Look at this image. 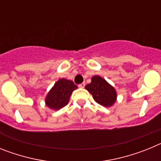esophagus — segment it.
I'll use <instances>...</instances> for the list:
<instances>
[{
    "label": "esophagus",
    "instance_id": "esophagus-1",
    "mask_svg": "<svg viewBox=\"0 0 161 161\" xmlns=\"http://www.w3.org/2000/svg\"><path fill=\"white\" fill-rule=\"evenodd\" d=\"M85 82H83V83H81V84H80V85H78V87L81 88V89L85 88Z\"/></svg>",
    "mask_w": 161,
    "mask_h": 161
}]
</instances>
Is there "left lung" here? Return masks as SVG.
<instances>
[{"label":"left lung","instance_id":"1","mask_svg":"<svg viewBox=\"0 0 161 161\" xmlns=\"http://www.w3.org/2000/svg\"><path fill=\"white\" fill-rule=\"evenodd\" d=\"M85 89L92 94L95 102L105 107H110L117 101L114 88L100 76H93Z\"/></svg>","mask_w":161,"mask_h":161}]
</instances>
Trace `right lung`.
Instances as JSON below:
<instances>
[{
  "instance_id": "obj_1",
  "label": "right lung",
  "mask_w": 161,
  "mask_h": 161,
  "mask_svg": "<svg viewBox=\"0 0 161 161\" xmlns=\"http://www.w3.org/2000/svg\"><path fill=\"white\" fill-rule=\"evenodd\" d=\"M77 89L72 80L64 78L58 80L45 97V105L53 110H59L69 102L72 92Z\"/></svg>"
}]
</instances>
